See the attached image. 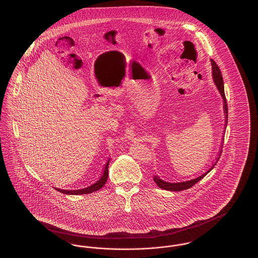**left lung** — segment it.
Wrapping results in <instances>:
<instances>
[{"label":"left lung","mask_w":258,"mask_h":258,"mask_svg":"<svg viewBox=\"0 0 258 258\" xmlns=\"http://www.w3.org/2000/svg\"><path fill=\"white\" fill-rule=\"evenodd\" d=\"M211 63H212V76L214 79V82L216 84V86L218 88L220 94H221V98L223 99V109H224V115H225V128L227 125V121H228V107H227V102H226V98H225V94H224V86H223V79H222V75H221L220 68L218 67V64L216 63V61L213 59H211ZM224 137V136H223ZM223 144V143H222ZM221 152H222V145H221V151L219 154V157L217 158L216 162L213 164V166L211 168H209L207 171L204 174H202L201 176L197 177L196 179H191L189 181H185V182H180V183H168L165 182L163 180H161L159 176H154V182L158 184V186L162 189L165 190H170V191H180V190H184L187 189L189 187H191L194 184H197V182H199L202 178H204L209 172L211 171L214 166L217 164V162L221 158Z\"/></svg>","instance_id":"8db88e82"}]
</instances>
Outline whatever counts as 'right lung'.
<instances>
[{
	"instance_id": "add662e5",
	"label": "right lung",
	"mask_w": 258,
	"mask_h": 258,
	"mask_svg": "<svg viewBox=\"0 0 258 258\" xmlns=\"http://www.w3.org/2000/svg\"><path fill=\"white\" fill-rule=\"evenodd\" d=\"M109 161L110 159L108 160V161L106 162L104 168H103V172L101 174V177L98 179V181L95 183V184H91L87 187L84 188H81V189H73V190H68V189H61V188H58L56 187V190L60 191L61 194H64V195H70V196H78V195H88V194H92V192H95L98 189H100L105 183L107 181V178H108V165H109Z\"/></svg>"
}]
</instances>
